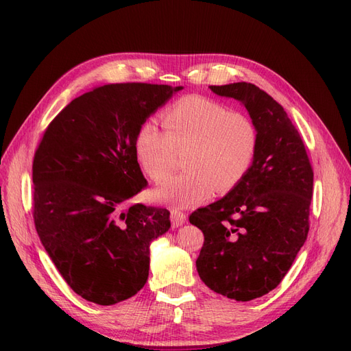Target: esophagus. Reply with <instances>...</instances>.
I'll return each mask as SVG.
<instances>
[{
	"label": "esophagus",
	"instance_id": "obj_1",
	"mask_svg": "<svg viewBox=\"0 0 351 351\" xmlns=\"http://www.w3.org/2000/svg\"><path fill=\"white\" fill-rule=\"evenodd\" d=\"M170 222H172L173 228L182 226L186 222V216L181 212V210L172 208V210H170Z\"/></svg>",
	"mask_w": 351,
	"mask_h": 351
}]
</instances>
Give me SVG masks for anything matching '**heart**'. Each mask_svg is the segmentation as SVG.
<instances>
[{"instance_id":"1","label":"heart","mask_w":351,"mask_h":351,"mask_svg":"<svg viewBox=\"0 0 351 351\" xmlns=\"http://www.w3.org/2000/svg\"><path fill=\"white\" fill-rule=\"evenodd\" d=\"M162 119L165 131L153 120L139 126L135 138L139 163L154 182H162L176 165V153L185 152L186 172L157 188V202L179 208L197 206L213 191H231L252 167L257 129L247 114L189 95L165 110Z\"/></svg>"}]
</instances>
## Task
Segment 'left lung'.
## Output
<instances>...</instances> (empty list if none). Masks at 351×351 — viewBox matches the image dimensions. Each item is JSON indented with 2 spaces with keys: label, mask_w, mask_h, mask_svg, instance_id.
Wrapping results in <instances>:
<instances>
[{
  "label": "left lung",
  "mask_w": 351,
  "mask_h": 351,
  "mask_svg": "<svg viewBox=\"0 0 351 351\" xmlns=\"http://www.w3.org/2000/svg\"><path fill=\"white\" fill-rule=\"evenodd\" d=\"M210 89L244 104L257 149L241 182L189 216L204 234L195 265L215 293L250 302L279 285L306 243L313 169L302 136L269 94L247 82Z\"/></svg>",
  "instance_id": "1"
}]
</instances>
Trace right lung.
Instances as JSON below:
<instances>
[{
	"instance_id": "obj_1",
	"label": "right lung",
	"mask_w": 351,
	"mask_h": 351,
	"mask_svg": "<svg viewBox=\"0 0 351 351\" xmlns=\"http://www.w3.org/2000/svg\"><path fill=\"white\" fill-rule=\"evenodd\" d=\"M182 86L110 84L75 98L45 129L32 165L34 220L48 256L82 298L112 306L148 279L149 244L169 210L131 204L147 181L138 129Z\"/></svg>"
}]
</instances>
